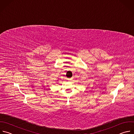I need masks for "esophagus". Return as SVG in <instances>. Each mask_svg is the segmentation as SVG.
Wrapping results in <instances>:
<instances>
[{
  "label": "esophagus",
  "instance_id": "esophagus-1",
  "mask_svg": "<svg viewBox=\"0 0 134 134\" xmlns=\"http://www.w3.org/2000/svg\"><path fill=\"white\" fill-rule=\"evenodd\" d=\"M72 78H71V79H70V80H72Z\"/></svg>",
  "mask_w": 134,
  "mask_h": 134
}]
</instances>
